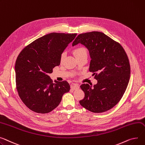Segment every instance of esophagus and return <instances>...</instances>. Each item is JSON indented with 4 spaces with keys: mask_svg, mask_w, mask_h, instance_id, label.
<instances>
[{
    "mask_svg": "<svg viewBox=\"0 0 145 145\" xmlns=\"http://www.w3.org/2000/svg\"><path fill=\"white\" fill-rule=\"evenodd\" d=\"M71 89L73 90H78L79 89V86L77 84H72L71 85Z\"/></svg>",
    "mask_w": 145,
    "mask_h": 145,
    "instance_id": "1",
    "label": "esophagus"
}]
</instances>
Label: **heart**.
Here are the masks:
<instances>
[{"label": "heart", "instance_id": "1", "mask_svg": "<svg viewBox=\"0 0 145 145\" xmlns=\"http://www.w3.org/2000/svg\"><path fill=\"white\" fill-rule=\"evenodd\" d=\"M73 54H74V56H76V57L80 56L83 55H87L86 50L84 48H82V47H79V48H76V49L73 51ZM65 53L63 52L61 55V58H60L61 62L63 61V59L65 58Z\"/></svg>", "mask_w": 145, "mask_h": 145}]
</instances>
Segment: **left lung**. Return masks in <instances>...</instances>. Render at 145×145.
Here are the masks:
<instances>
[{
  "label": "left lung",
  "mask_w": 145,
  "mask_h": 145,
  "mask_svg": "<svg viewBox=\"0 0 145 145\" xmlns=\"http://www.w3.org/2000/svg\"><path fill=\"white\" fill-rule=\"evenodd\" d=\"M79 43L89 51L91 59L89 71L97 80L93 86H80L84 97L79 103L94 113L107 111L120 101L127 89L131 74L128 56L120 44L101 32L79 34L72 46Z\"/></svg>",
  "instance_id": "left-lung-1"
}]
</instances>
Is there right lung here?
<instances>
[{
	"instance_id": "right-lung-1",
	"label": "right lung",
	"mask_w": 145,
	"mask_h": 145,
	"mask_svg": "<svg viewBox=\"0 0 145 145\" xmlns=\"http://www.w3.org/2000/svg\"><path fill=\"white\" fill-rule=\"evenodd\" d=\"M77 34L52 33L31 42L20 52L15 64L16 89L31 111L46 114L56 108L70 90L66 81L55 83L48 75L61 63V55Z\"/></svg>"
}]
</instances>
